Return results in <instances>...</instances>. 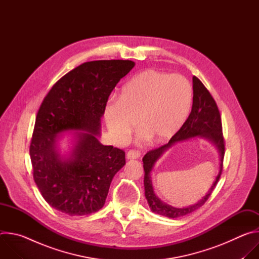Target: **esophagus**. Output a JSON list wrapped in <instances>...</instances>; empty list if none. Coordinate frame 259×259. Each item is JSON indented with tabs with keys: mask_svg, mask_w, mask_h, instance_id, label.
<instances>
[{
	"mask_svg": "<svg viewBox=\"0 0 259 259\" xmlns=\"http://www.w3.org/2000/svg\"><path fill=\"white\" fill-rule=\"evenodd\" d=\"M140 157V152L136 151V150H131L127 153V159L128 160H134V159H138Z\"/></svg>",
	"mask_w": 259,
	"mask_h": 259,
	"instance_id": "1",
	"label": "esophagus"
}]
</instances>
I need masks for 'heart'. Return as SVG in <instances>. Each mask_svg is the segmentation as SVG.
<instances>
[{"mask_svg":"<svg viewBox=\"0 0 259 259\" xmlns=\"http://www.w3.org/2000/svg\"><path fill=\"white\" fill-rule=\"evenodd\" d=\"M192 101V85L183 76L144 70L122 88L118 100L106 105L105 122L118 141L131 134L137 121L140 138L163 143L186 122Z\"/></svg>","mask_w":259,"mask_h":259,"instance_id":"1","label":"heart"}]
</instances>
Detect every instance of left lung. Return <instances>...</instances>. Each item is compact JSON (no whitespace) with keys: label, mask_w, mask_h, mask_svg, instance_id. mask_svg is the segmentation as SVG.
<instances>
[{"label":"left lung","mask_w":259,"mask_h":259,"mask_svg":"<svg viewBox=\"0 0 259 259\" xmlns=\"http://www.w3.org/2000/svg\"><path fill=\"white\" fill-rule=\"evenodd\" d=\"M193 106L192 112L184 122L178 132L169 140L168 143L158 147L156 150L147 152L143 157V169H144V195L149 203L151 210L157 214L169 217L177 218L187 214H190L200 207L209 199L212 192L214 191L216 184L220 178L221 171H223V163L225 157V139L223 135V126H221V117L217 104L204 86V84L197 78L193 77ZM193 137H202L208 139L215 145L220 153V172L212 184L207 194L198 203L189 207L175 208L162 202L153 193L150 172L155 162L162 155V154L178 141L186 140Z\"/></svg>","instance_id":"left-lung-1"}]
</instances>
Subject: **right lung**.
Listing matches in <instances>:
<instances>
[{
  "instance_id": "obj_1",
  "label": "right lung",
  "mask_w": 259,
  "mask_h": 259,
  "mask_svg": "<svg viewBox=\"0 0 259 259\" xmlns=\"http://www.w3.org/2000/svg\"><path fill=\"white\" fill-rule=\"evenodd\" d=\"M131 60H95L58 80L36 114L29 156L32 175L45 201L70 216L100 210L115 174L126 164L125 152L99 142L108 96L134 67ZM74 133L70 156L60 155L58 134Z\"/></svg>"
}]
</instances>
